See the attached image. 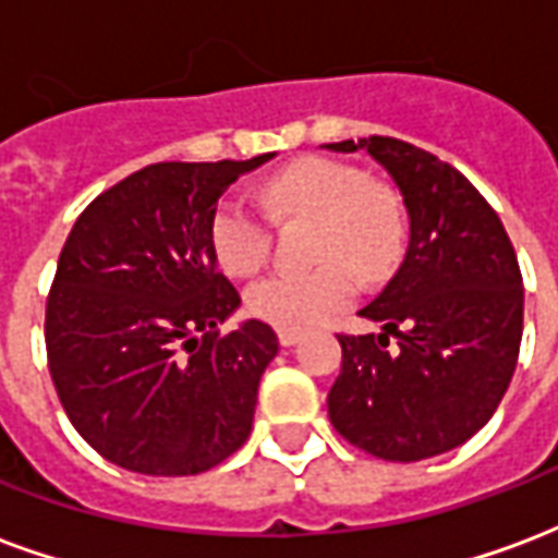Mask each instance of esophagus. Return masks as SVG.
<instances>
[{"mask_svg":"<svg viewBox=\"0 0 558 558\" xmlns=\"http://www.w3.org/2000/svg\"><path fill=\"white\" fill-rule=\"evenodd\" d=\"M278 340H280V347H295V343L302 340V331H290V328H280Z\"/></svg>","mask_w":558,"mask_h":558,"instance_id":"34e87169","label":"esophagus"}]
</instances>
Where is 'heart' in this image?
Listing matches in <instances>:
<instances>
[{
    "instance_id": "b5f03b06",
    "label": "heart",
    "mask_w": 558,
    "mask_h": 558,
    "mask_svg": "<svg viewBox=\"0 0 558 558\" xmlns=\"http://www.w3.org/2000/svg\"><path fill=\"white\" fill-rule=\"evenodd\" d=\"M278 218H316L314 259L307 271H275L254 283L244 304L275 328L304 331L343 311L362 280L386 278L407 242V211L400 196L374 182L362 167L338 158L292 160L263 187ZM271 247L268 220L242 199H223L211 218V251L232 278L263 268Z\"/></svg>"
}]
</instances>
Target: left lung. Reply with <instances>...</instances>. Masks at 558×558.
Returning <instances> with one entry per match:
<instances>
[{"label": "left lung", "mask_w": 558, "mask_h": 558, "mask_svg": "<svg viewBox=\"0 0 558 558\" xmlns=\"http://www.w3.org/2000/svg\"><path fill=\"white\" fill-rule=\"evenodd\" d=\"M364 148L403 194L407 256L362 316L383 335H340L328 391L335 430L379 460L445 454L490 421L514 376L523 278L502 220L463 172L395 137L328 143ZM399 350L387 352V335Z\"/></svg>", "instance_id": "1"}]
</instances>
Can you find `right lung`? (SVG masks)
<instances>
[{"label": "right lung", "mask_w": 558, "mask_h": 558, "mask_svg": "<svg viewBox=\"0 0 558 558\" xmlns=\"http://www.w3.org/2000/svg\"><path fill=\"white\" fill-rule=\"evenodd\" d=\"M251 160H163L95 196L47 295L56 395L86 442L143 475H196L251 433L278 335L259 319L220 335L242 304L218 271L211 218Z\"/></svg>", "instance_id": "add662e5"}]
</instances>
